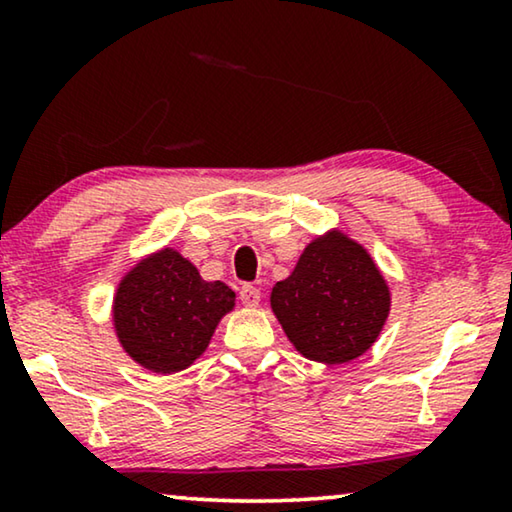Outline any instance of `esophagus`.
Listing matches in <instances>:
<instances>
[{"label": "esophagus", "mask_w": 512, "mask_h": 512, "mask_svg": "<svg viewBox=\"0 0 512 512\" xmlns=\"http://www.w3.org/2000/svg\"><path fill=\"white\" fill-rule=\"evenodd\" d=\"M240 300L247 307H258V303H261V289H256V286L251 284H244L240 289Z\"/></svg>", "instance_id": "esophagus-1"}]
</instances>
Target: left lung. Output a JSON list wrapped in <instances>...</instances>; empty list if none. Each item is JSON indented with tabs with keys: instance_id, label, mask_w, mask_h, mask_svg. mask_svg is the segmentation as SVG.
Here are the masks:
<instances>
[{
	"instance_id": "8db88e82",
	"label": "left lung",
	"mask_w": 512,
	"mask_h": 512,
	"mask_svg": "<svg viewBox=\"0 0 512 512\" xmlns=\"http://www.w3.org/2000/svg\"><path fill=\"white\" fill-rule=\"evenodd\" d=\"M270 307L305 359L333 366L373 347L389 317L391 293L368 251L342 230H328L307 244L291 275L272 286Z\"/></svg>"
}]
</instances>
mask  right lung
I'll return each instance as SVG.
<instances>
[{"instance_id":"1","label":"right lung","mask_w":512,"mask_h":512,"mask_svg":"<svg viewBox=\"0 0 512 512\" xmlns=\"http://www.w3.org/2000/svg\"><path fill=\"white\" fill-rule=\"evenodd\" d=\"M233 307L230 286L205 282L188 258L165 247L121 277L111 321L132 361L156 375H172L200 359Z\"/></svg>"}]
</instances>
